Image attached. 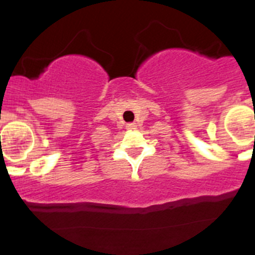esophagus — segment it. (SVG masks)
Returning a JSON list of instances; mask_svg holds the SVG:
<instances>
[{"label": "esophagus", "instance_id": "obj_1", "mask_svg": "<svg viewBox=\"0 0 255 255\" xmlns=\"http://www.w3.org/2000/svg\"><path fill=\"white\" fill-rule=\"evenodd\" d=\"M133 127H134V126H133V125H129V126H128V128H133Z\"/></svg>", "mask_w": 255, "mask_h": 255}]
</instances>
